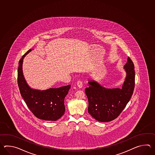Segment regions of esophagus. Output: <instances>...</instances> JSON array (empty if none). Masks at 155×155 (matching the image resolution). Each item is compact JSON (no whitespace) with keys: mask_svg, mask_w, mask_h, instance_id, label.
<instances>
[{"mask_svg":"<svg viewBox=\"0 0 155 155\" xmlns=\"http://www.w3.org/2000/svg\"><path fill=\"white\" fill-rule=\"evenodd\" d=\"M77 86H78V87L80 88V89H81V88H82V82L81 81H78V82H77Z\"/></svg>","mask_w":155,"mask_h":155,"instance_id":"esophagus-1","label":"esophagus"}]
</instances>
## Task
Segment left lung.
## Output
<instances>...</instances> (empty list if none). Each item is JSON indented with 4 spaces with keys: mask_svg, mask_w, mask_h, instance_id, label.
Listing matches in <instances>:
<instances>
[{
    "mask_svg": "<svg viewBox=\"0 0 155 155\" xmlns=\"http://www.w3.org/2000/svg\"><path fill=\"white\" fill-rule=\"evenodd\" d=\"M126 73L122 88L106 89L94 80L89 81L85 89L89 101L88 112L100 122H109L116 119L125 109L135 87L134 65L128 57L124 68Z\"/></svg>",
    "mask_w": 155,
    "mask_h": 155,
    "instance_id": "left-lung-1",
    "label": "left lung"
}]
</instances>
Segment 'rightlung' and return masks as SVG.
Instances as JSON below:
<instances>
[{"instance_id": "right-lung-1", "label": "right lung", "mask_w": 155, "mask_h": 155, "mask_svg": "<svg viewBox=\"0 0 155 155\" xmlns=\"http://www.w3.org/2000/svg\"><path fill=\"white\" fill-rule=\"evenodd\" d=\"M31 51V49L29 50L19 62L18 84L20 94L28 108L37 118L46 121H56L65 112L64 99L71 85L42 91L31 89L26 83L22 68L24 57Z\"/></svg>"}]
</instances>
